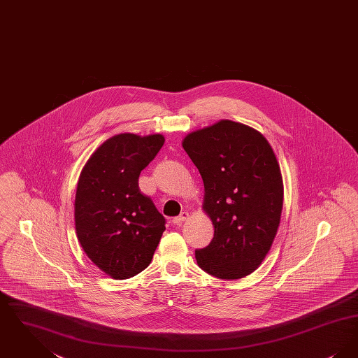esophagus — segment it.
<instances>
[{
	"instance_id": "34e87169",
	"label": "esophagus",
	"mask_w": 358,
	"mask_h": 358,
	"mask_svg": "<svg viewBox=\"0 0 358 358\" xmlns=\"http://www.w3.org/2000/svg\"><path fill=\"white\" fill-rule=\"evenodd\" d=\"M187 219H189V213H187V212H182L180 216L174 217L173 222H174L176 225H181L182 222H187Z\"/></svg>"
}]
</instances>
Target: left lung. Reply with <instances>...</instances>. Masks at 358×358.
I'll return each instance as SVG.
<instances>
[{
    "instance_id": "1",
    "label": "left lung",
    "mask_w": 358,
    "mask_h": 358,
    "mask_svg": "<svg viewBox=\"0 0 358 358\" xmlns=\"http://www.w3.org/2000/svg\"><path fill=\"white\" fill-rule=\"evenodd\" d=\"M182 148L204 181L203 209L215 227L209 245L196 250L205 273L240 279L268 254L283 206L280 168L257 130L222 120L189 133Z\"/></svg>"
}]
</instances>
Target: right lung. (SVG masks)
<instances>
[{
	"mask_svg": "<svg viewBox=\"0 0 358 358\" xmlns=\"http://www.w3.org/2000/svg\"><path fill=\"white\" fill-rule=\"evenodd\" d=\"M161 134L123 133L108 138L80 173L75 228L90 260L114 279L143 271L165 231V217L138 187V178L162 148Z\"/></svg>",
	"mask_w": 358,
	"mask_h": 358,
	"instance_id": "add662e5",
	"label": "right lung"
}]
</instances>
